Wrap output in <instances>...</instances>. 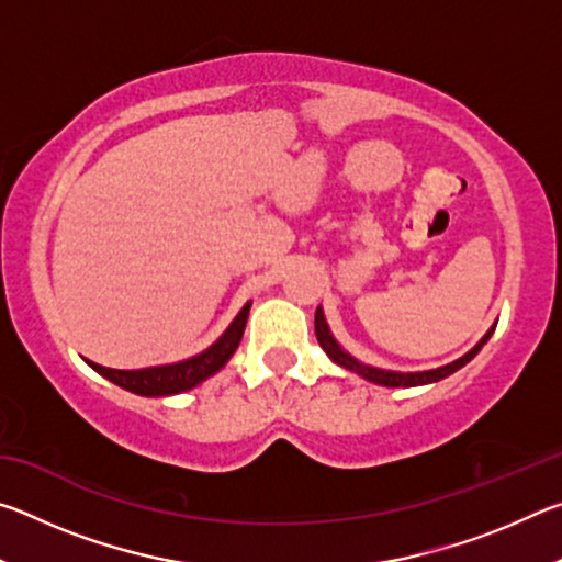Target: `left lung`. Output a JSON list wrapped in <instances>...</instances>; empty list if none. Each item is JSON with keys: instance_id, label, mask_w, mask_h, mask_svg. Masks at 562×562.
<instances>
[{"instance_id": "1", "label": "left lung", "mask_w": 562, "mask_h": 562, "mask_svg": "<svg viewBox=\"0 0 562 562\" xmlns=\"http://www.w3.org/2000/svg\"><path fill=\"white\" fill-rule=\"evenodd\" d=\"M315 335H317L319 347L327 351V357H329L331 361H337L339 367L349 369V372H355V374H359V376H364L367 382H374V384H382V386H422V384L439 382V379L449 376V374H453V372H459V369H461L463 364H469V361H471L475 355H479L481 347L486 345V341L491 339L493 329H488V335L483 337V339L479 341V345H475V347L469 351V355H463L461 359H456V361H451V364H446V367L431 369V372H414V374L386 372V369H376V367L361 364V361H357L355 357L347 355V351L337 345L335 337L329 335V327H327L325 315H322V310H319V307H317V312H315Z\"/></svg>"}]
</instances>
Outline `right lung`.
<instances>
[{
	"instance_id": "obj_1",
	"label": "right lung",
	"mask_w": 562,
	"mask_h": 562,
	"mask_svg": "<svg viewBox=\"0 0 562 562\" xmlns=\"http://www.w3.org/2000/svg\"><path fill=\"white\" fill-rule=\"evenodd\" d=\"M247 315H250V302L245 304L240 315L233 319V325L225 329V335L217 339L211 349H205L203 355H198L193 359L178 361V364L133 369V372H128V369H109L93 364V361H89V364L97 369L101 376H106L109 382L140 396H168L188 392V389L205 382V379L215 374L217 369H223L225 361L235 355V349L243 339Z\"/></svg>"
}]
</instances>
